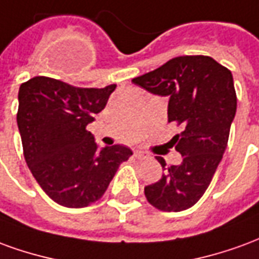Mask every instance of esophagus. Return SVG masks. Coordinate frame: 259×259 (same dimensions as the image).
<instances>
[{"label":"esophagus","instance_id":"obj_1","mask_svg":"<svg viewBox=\"0 0 259 259\" xmlns=\"http://www.w3.org/2000/svg\"><path fill=\"white\" fill-rule=\"evenodd\" d=\"M133 155H135L136 159H141V161H146V159L150 158V155H148L147 152H143V151H135Z\"/></svg>","mask_w":259,"mask_h":259}]
</instances>
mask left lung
Instances as JSON below:
<instances>
[{
    "instance_id": "1",
    "label": "left lung",
    "mask_w": 259,
    "mask_h": 259,
    "mask_svg": "<svg viewBox=\"0 0 259 259\" xmlns=\"http://www.w3.org/2000/svg\"><path fill=\"white\" fill-rule=\"evenodd\" d=\"M147 91L169 97L168 122L183 132L172 139L183 157L162 165V178L144 187L147 201L159 211L180 212L204 195L226 150L237 108L232 72L206 55H185L132 80Z\"/></svg>"
}]
</instances>
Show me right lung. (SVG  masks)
<instances>
[{"instance_id":"obj_1","label":"right lung","mask_w":259,"mask_h":259,"mask_svg":"<svg viewBox=\"0 0 259 259\" xmlns=\"http://www.w3.org/2000/svg\"><path fill=\"white\" fill-rule=\"evenodd\" d=\"M115 87L84 89L47 76L20 84L16 122L26 163L59 205L83 208L100 200L133 154L120 144L100 148L85 129Z\"/></svg>"}]
</instances>
